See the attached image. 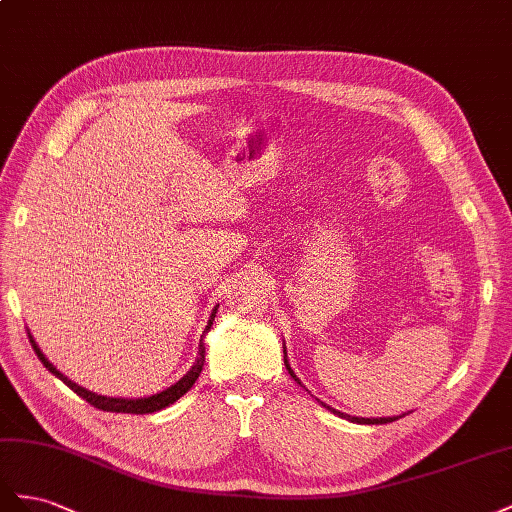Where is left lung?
Listing matches in <instances>:
<instances>
[{"label": "left lung", "instance_id": "obj_1", "mask_svg": "<svg viewBox=\"0 0 512 512\" xmlns=\"http://www.w3.org/2000/svg\"><path fill=\"white\" fill-rule=\"evenodd\" d=\"M285 367H287V371H289V375L291 377H294L296 379V382L302 386V382H300V379L296 377V373L294 371H291V367H289V364H287V356H285ZM321 405H324V407H328V410L332 412V414H337V416H341V418H347V420H352V422H360V425H384V422H392V420H397V418H356V416H347V414H343V412H337V410H332V407L330 405H326V403H321Z\"/></svg>", "mask_w": 512, "mask_h": 512}]
</instances>
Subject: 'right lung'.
<instances>
[{
    "label": "right lung",
    "instance_id": "1",
    "mask_svg": "<svg viewBox=\"0 0 512 512\" xmlns=\"http://www.w3.org/2000/svg\"><path fill=\"white\" fill-rule=\"evenodd\" d=\"M214 317H216V309H214V311H212V315H210V321H208L206 330H210ZM27 337H29V343H32V347H34V352H36L38 360H40L42 364H45V367H47L55 377H60L62 382H64L72 392H77L81 399H85V401L90 403V405L98 407V410H102V412H118V414H152V412L163 410V407L171 405L173 401H178V399L182 397V394H186L188 390L193 388V384L197 382V377H199V373H201V369H203V362H206V347H203V339H201V343H199V358H197V362L193 364V369L188 371V373L180 379V382H175L171 388H167V390H163V392L152 394V397H148V399H111V397H100V394L90 392V390L81 388L79 384L70 382V379H68L66 375H62L60 371H57V369L53 367V364L45 358V354L40 352V347H38V345H36V341L32 339V334L27 332Z\"/></svg>",
    "mask_w": 512,
    "mask_h": 512
}]
</instances>
